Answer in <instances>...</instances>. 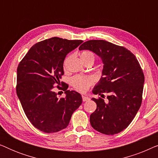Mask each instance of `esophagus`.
<instances>
[{
	"label": "esophagus",
	"instance_id": "1",
	"mask_svg": "<svg viewBox=\"0 0 158 158\" xmlns=\"http://www.w3.org/2000/svg\"><path fill=\"white\" fill-rule=\"evenodd\" d=\"M82 98H83V101H88V100H89V98H88V96H83H83H82Z\"/></svg>",
	"mask_w": 158,
	"mask_h": 158
}]
</instances>
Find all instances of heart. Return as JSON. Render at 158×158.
Instances as JSON below:
<instances>
[{"label":"heart","instance_id":"obj_1","mask_svg":"<svg viewBox=\"0 0 158 158\" xmlns=\"http://www.w3.org/2000/svg\"><path fill=\"white\" fill-rule=\"evenodd\" d=\"M81 58L82 60H85L88 58H93L94 60V55L91 52L84 51L81 54ZM94 82V78L90 75H77L72 80L73 87L80 92H85L88 90Z\"/></svg>","mask_w":158,"mask_h":158}]
</instances>
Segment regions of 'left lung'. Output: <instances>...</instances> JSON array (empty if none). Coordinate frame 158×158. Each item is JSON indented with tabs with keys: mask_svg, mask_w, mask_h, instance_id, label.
<instances>
[{
	"mask_svg": "<svg viewBox=\"0 0 158 158\" xmlns=\"http://www.w3.org/2000/svg\"><path fill=\"white\" fill-rule=\"evenodd\" d=\"M92 51L103 64L102 75L93 90L103 98H93L96 109L90 116L93 128L99 132L113 135L130 124L142 104L144 76L134 54L124 47L105 40H89L79 50Z\"/></svg>",
	"mask_w": 158,
	"mask_h": 158,
	"instance_id": "obj_1",
	"label": "left lung"
}]
</instances>
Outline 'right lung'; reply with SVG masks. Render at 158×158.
I'll list each match as a JSON object with an SVG mask.
<instances>
[{
  "instance_id": "right-lung-1",
  "label": "right lung",
  "mask_w": 158,
  "mask_h": 158,
  "mask_svg": "<svg viewBox=\"0 0 158 158\" xmlns=\"http://www.w3.org/2000/svg\"><path fill=\"white\" fill-rule=\"evenodd\" d=\"M82 42L59 37L47 39L32 46L19 64L17 96L28 119L43 132L65 129L73 112L82 103L81 95L67 90L68 85L60 81L64 74L66 55ZM55 86L66 91L65 98H58Z\"/></svg>"
}]
</instances>
